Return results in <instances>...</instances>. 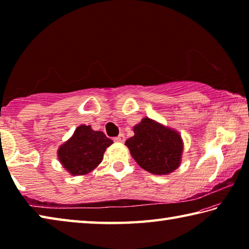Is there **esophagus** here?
I'll use <instances>...</instances> for the list:
<instances>
[{
	"label": "esophagus",
	"instance_id": "34e87169",
	"mask_svg": "<svg viewBox=\"0 0 249 249\" xmlns=\"http://www.w3.org/2000/svg\"><path fill=\"white\" fill-rule=\"evenodd\" d=\"M114 142H121V144H122V142H125V136H124L123 134H121V135H119V136L114 138Z\"/></svg>",
	"mask_w": 249,
	"mask_h": 249
}]
</instances>
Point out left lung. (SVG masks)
Returning <instances> with one entry per match:
<instances>
[{"label": "left lung", "instance_id": "1", "mask_svg": "<svg viewBox=\"0 0 249 249\" xmlns=\"http://www.w3.org/2000/svg\"><path fill=\"white\" fill-rule=\"evenodd\" d=\"M125 145L135 161L150 174L168 175L180 166L183 142L179 133L148 117L134 126V136Z\"/></svg>", "mask_w": 249, "mask_h": 249}]
</instances>
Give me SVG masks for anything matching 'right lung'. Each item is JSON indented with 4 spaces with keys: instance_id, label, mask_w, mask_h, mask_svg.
Wrapping results in <instances>:
<instances>
[{
    "instance_id": "add662e5",
    "label": "right lung",
    "mask_w": 249,
    "mask_h": 249,
    "mask_svg": "<svg viewBox=\"0 0 249 249\" xmlns=\"http://www.w3.org/2000/svg\"><path fill=\"white\" fill-rule=\"evenodd\" d=\"M112 144L103 132L80 125L70 140L59 147L58 159L70 175L83 176L100 165L105 149Z\"/></svg>"
}]
</instances>
